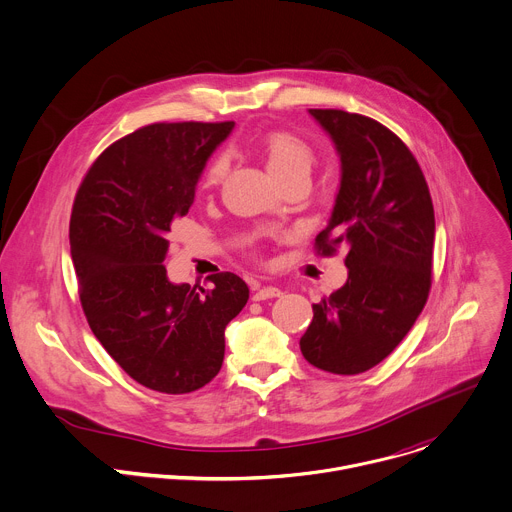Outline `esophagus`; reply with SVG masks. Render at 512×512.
Here are the masks:
<instances>
[{
    "mask_svg": "<svg viewBox=\"0 0 512 512\" xmlns=\"http://www.w3.org/2000/svg\"><path fill=\"white\" fill-rule=\"evenodd\" d=\"M281 296V289L279 287H273V285H255L253 287V300L255 302H263V300H269V298H279Z\"/></svg>",
    "mask_w": 512,
    "mask_h": 512,
    "instance_id": "1",
    "label": "esophagus"
}]
</instances>
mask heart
Returning a JSON list of instances; mask_svg holds the SVG:
<instances>
[{
	"instance_id": "1",
	"label": "heart",
	"mask_w": 512,
	"mask_h": 512,
	"mask_svg": "<svg viewBox=\"0 0 512 512\" xmlns=\"http://www.w3.org/2000/svg\"><path fill=\"white\" fill-rule=\"evenodd\" d=\"M261 148L267 160L271 174L283 182L294 174H310L312 168V148L310 145L289 131H269L261 139ZM227 174V158L214 156L202 174V186L212 188L221 184Z\"/></svg>"
}]
</instances>
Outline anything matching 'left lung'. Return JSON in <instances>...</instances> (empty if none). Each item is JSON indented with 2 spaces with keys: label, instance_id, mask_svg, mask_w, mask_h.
<instances>
[{
  "label": "left lung",
  "instance_id": "1",
  "mask_svg": "<svg viewBox=\"0 0 512 512\" xmlns=\"http://www.w3.org/2000/svg\"><path fill=\"white\" fill-rule=\"evenodd\" d=\"M342 164L318 255L346 251V283L320 304L300 340L304 358L334 375H358L387 358L421 314L429 287L435 218L425 176L383 123L342 109H310Z\"/></svg>",
  "mask_w": 512,
  "mask_h": 512
}]
</instances>
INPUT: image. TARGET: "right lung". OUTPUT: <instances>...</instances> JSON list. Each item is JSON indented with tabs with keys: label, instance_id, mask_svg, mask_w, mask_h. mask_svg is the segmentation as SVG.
Here are the masks:
<instances>
[{
	"label": "right lung",
	"instance_id": "right-lung-1",
	"mask_svg": "<svg viewBox=\"0 0 512 512\" xmlns=\"http://www.w3.org/2000/svg\"><path fill=\"white\" fill-rule=\"evenodd\" d=\"M233 121L152 123L117 139L85 174L70 214V255L87 322L139 385L182 395L223 367L225 328L249 300L231 273L204 289L170 283L164 259L176 218Z\"/></svg>",
	"mask_w": 512,
	"mask_h": 512
}]
</instances>
